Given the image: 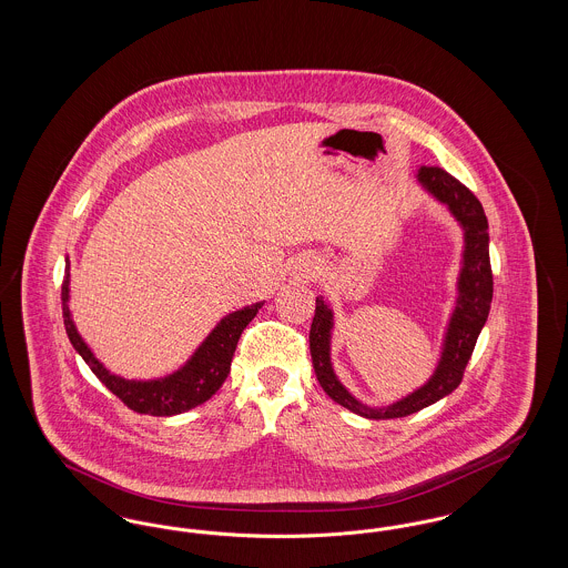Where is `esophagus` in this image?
<instances>
[{
  "instance_id": "34e87169",
  "label": "esophagus",
  "mask_w": 568,
  "mask_h": 568,
  "mask_svg": "<svg viewBox=\"0 0 568 568\" xmlns=\"http://www.w3.org/2000/svg\"><path fill=\"white\" fill-rule=\"evenodd\" d=\"M317 272H320V266H308V268H306V274H308V276H315Z\"/></svg>"
}]
</instances>
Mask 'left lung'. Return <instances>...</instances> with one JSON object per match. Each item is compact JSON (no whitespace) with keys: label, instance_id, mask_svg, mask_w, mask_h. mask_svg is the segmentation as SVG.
Instances as JSON below:
<instances>
[{"label":"left lung","instance_id":"8db88e82","mask_svg":"<svg viewBox=\"0 0 568 568\" xmlns=\"http://www.w3.org/2000/svg\"><path fill=\"white\" fill-rule=\"evenodd\" d=\"M415 181L434 197L447 213L456 219L462 230V253L456 278V300L443 332V343L433 375L424 385L385 406L364 405L341 383L332 364V332L334 311L324 296H317L315 317L311 325L308 343L313 368L325 394L355 415L366 419H394L413 415L426 406L449 396L462 381L464 368L473 355L475 343L484 329L491 304V268H489V234L481 202L466 190L458 179L440 168H419Z\"/></svg>","mask_w":568,"mask_h":568}]
</instances>
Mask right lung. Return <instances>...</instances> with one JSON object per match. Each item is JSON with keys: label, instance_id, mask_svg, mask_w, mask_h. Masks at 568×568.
I'll use <instances>...</instances> for the list:
<instances>
[{"label": "right lung", "instance_id": "obj_1", "mask_svg": "<svg viewBox=\"0 0 568 568\" xmlns=\"http://www.w3.org/2000/svg\"><path fill=\"white\" fill-rule=\"evenodd\" d=\"M65 264H68V271L61 285V300H63V324L72 347L87 362L93 375L100 378L116 398H121L135 413H144V415L170 417V415L185 413L213 398L216 389L230 375L232 357L244 327L264 306V302H255L227 313L209 332V336L200 343V347L191 353L190 359L181 368L172 371L170 375L146 378V381L125 378L110 373L109 368L95 357L93 349L84 343L81 332L77 329L72 311H70V262L65 260Z\"/></svg>", "mask_w": 568, "mask_h": 568}]
</instances>
